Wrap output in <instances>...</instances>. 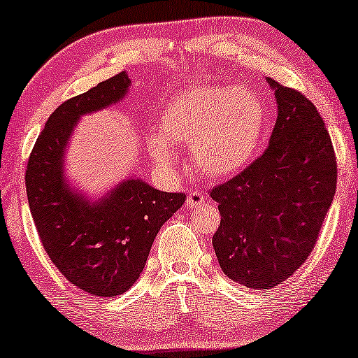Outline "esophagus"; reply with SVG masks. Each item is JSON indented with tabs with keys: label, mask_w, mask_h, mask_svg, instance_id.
Masks as SVG:
<instances>
[{
	"label": "esophagus",
	"mask_w": 358,
	"mask_h": 358,
	"mask_svg": "<svg viewBox=\"0 0 358 358\" xmlns=\"http://www.w3.org/2000/svg\"><path fill=\"white\" fill-rule=\"evenodd\" d=\"M206 202V197L202 196L201 193H197V191H193V193H189L188 197H186V206L189 207V209H196V207H201L202 204Z\"/></svg>",
	"instance_id": "34e87169"
}]
</instances>
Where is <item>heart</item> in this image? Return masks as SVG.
Segmentation results:
<instances>
[{"instance_id": "obj_1", "label": "heart", "mask_w": 358, "mask_h": 358, "mask_svg": "<svg viewBox=\"0 0 358 358\" xmlns=\"http://www.w3.org/2000/svg\"><path fill=\"white\" fill-rule=\"evenodd\" d=\"M265 128L262 99L244 87L194 85L180 93L159 119L148 148L157 165L170 169L177 154L168 145H191L193 161L212 178H228L254 161Z\"/></svg>"}]
</instances>
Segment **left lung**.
Segmentation results:
<instances>
[{
	"label": "left lung",
	"instance_id": "8db88e82",
	"mask_svg": "<svg viewBox=\"0 0 358 358\" xmlns=\"http://www.w3.org/2000/svg\"><path fill=\"white\" fill-rule=\"evenodd\" d=\"M278 117L262 156L210 189L220 227L212 238L223 273L252 289L286 281L315 248L336 193V154L306 96L266 77Z\"/></svg>",
	"mask_w": 358,
	"mask_h": 358
}]
</instances>
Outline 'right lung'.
Returning <instances> with one entry per match:
<instances>
[{
    "label": "right lung",
    "instance_id": "obj_1",
    "mask_svg": "<svg viewBox=\"0 0 358 358\" xmlns=\"http://www.w3.org/2000/svg\"><path fill=\"white\" fill-rule=\"evenodd\" d=\"M125 72L62 103L48 119L25 170L29 207L43 248L61 273L85 292L114 297L130 289L145 268L159 230L186 199L141 178H128L101 199H88L64 175L73 127L85 114L125 98Z\"/></svg>",
    "mask_w": 358,
    "mask_h": 358
}]
</instances>
